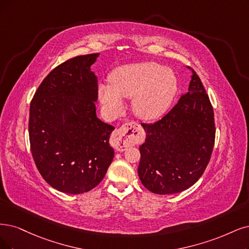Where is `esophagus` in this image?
I'll use <instances>...</instances> for the list:
<instances>
[{
	"label": "esophagus",
	"instance_id": "1",
	"mask_svg": "<svg viewBox=\"0 0 249 249\" xmlns=\"http://www.w3.org/2000/svg\"><path fill=\"white\" fill-rule=\"evenodd\" d=\"M142 141L143 132L141 126L135 122H130L123 124L113 132L110 143L117 151L123 152L128 146L142 143Z\"/></svg>",
	"mask_w": 249,
	"mask_h": 249
}]
</instances>
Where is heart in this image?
Wrapping results in <instances>:
<instances>
[{"label":"heart","instance_id":"1","mask_svg":"<svg viewBox=\"0 0 249 249\" xmlns=\"http://www.w3.org/2000/svg\"><path fill=\"white\" fill-rule=\"evenodd\" d=\"M178 81L170 69L154 61L126 64L109 75V85H99L101 104L112 114L123 108L122 98H132V110L144 121L160 118L176 95Z\"/></svg>","mask_w":249,"mask_h":249}]
</instances>
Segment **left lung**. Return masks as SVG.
Instances as JSON below:
<instances>
[{
	"mask_svg": "<svg viewBox=\"0 0 249 249\" xmlns=\"http://www.w3.org/2000/svg\"><path fill=\"white\" fill-rule=\"evenodd\" d=\"M192 71L188 93L157 122L142 123L146 137L140 146L139 176L155 194H174L192 187L213 151V107L197 72Z\"/></svg>",
	"mask_w": 249,
	"mask_h": 249,
	"instance_id": "left-lung-1",
	"label": "left lung"
}]
</instances>
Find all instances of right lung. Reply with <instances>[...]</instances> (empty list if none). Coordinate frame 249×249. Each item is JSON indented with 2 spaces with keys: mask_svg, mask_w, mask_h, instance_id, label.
<instances>
[{
  "mask_svg": "<svg viewBox=\"0 0 249 249\" xmlns=\"http://www.w3.org/2000/svg\"><path fill=\"white\" fill-rule=\"evenodd\" d=\"M97 56L81 55L59 64L31 101L29 135L35 164L52 188L68 194L95 188L114 158L109 135L115 127L101 122L95 113L98 85L90 67Z\"/></svg>",
  "mask_w": 249,
  "mask_h": 249,
  "instance_id": "right-lung-1",
  "label": "right lung"
}]
</instances>
